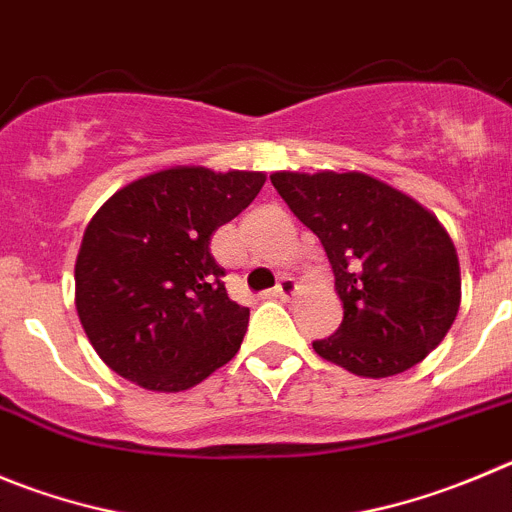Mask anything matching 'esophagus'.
<instances>
[{"instance_id": "esophagus-1", "label": "esophagus", "mask_w": 512, "mask_h": 512, "mask_svg": "<svg viewBox=\"0 0 512 512\" xmlns=\"http://www.w3.org/2000/svg\"><path fill=\"white\" fill-rule=\"evenodd\" d=\"M295 293H298V283H295L293 278H288V275H285V278H280L278 285H275V295H278V298L290 300Z\"/></svg>"}]
</instances>
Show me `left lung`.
Returning a JSON list of instances; mask_svg holds the SVG:
<instances>
[{"label": "left lung", "instance_id": "1", "mask_svg": "<svg viewBox=\"0 0 512 512\" xmlns=\"http://www.w3.org/2000/svg\"><path fill=\"white\" fill-rule=\"evenodd\" d=\"M270 181L321 240L343 300V323L313 341L315 353L369 379L427 358L460 310V262L437 217L358 171H275Z\"/></svg>", "mask_w": 512, "mask_h": 512}]
</instances>
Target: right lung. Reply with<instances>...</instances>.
Returning <instances> with one entry per match:
<instances>
[{"label":"right lung","instance_id":"right-lung-1","mask_svg":"<svg viewBox=\"0 0 512 512\" xmlns=\"http://www.w3.org/2000/svg\"><path fill=\"white\" fill-rule=\"evenodd\" d=\"M265 174L176 166L131 181L90 219L75 262L85 336L116 374L184 391L232 361L250 308L229 300L209 242Z\"/></svg>","mask_w":512,"mask_h":512}]
</instances>
